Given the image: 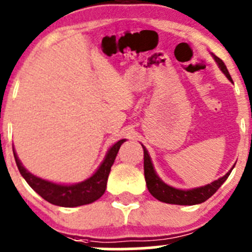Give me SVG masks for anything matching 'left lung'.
Wrapping results in <instances>:
<instances>
[{"instance_id":"8db88e82","label":"left lung","mask_w":252,"mask_h":252,"mask_svg":"<svg viewBox=\"0 0 252 252\" xmlns=\"http://www.w3.org/2000/svg\"><path fill=\"white\" fill-rule=\"evenodd\" d=\"M213 60L216 61V63L218 64V68L222 70L223 74L225 75L230 81L229 72H228L227 67L223 63V61L220 58H218L217 56H215L212 53ZM142 149H144V174H145V180H146L147 189H149L150 194L155 197V199L159 200L162 202H166V204H173V205H185V206H191V205H197L202 204L206 200L210 199L218 189H220V185L227 180V178L229 177L230 172L233 168L230 169L228 173H225L223 177L218 178L215 182L210 183V184H206L204 187L194 188V189H177V188L171 187V185L166 184L161 178L158 177L154 168V164H152L151 157H150L149 151L146 150V147L144 145H141Z\"/></svg>"}]
</instances>
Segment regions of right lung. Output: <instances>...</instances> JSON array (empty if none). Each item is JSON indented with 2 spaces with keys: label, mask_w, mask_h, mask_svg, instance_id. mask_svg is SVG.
<instances>
[{
  "label": "right lung",
  "mask_w": 252,
  "mask_h": 252,
  "mask_svg": "<svg viewBox=\"0 0 252 252\" xmlns=\"http://www.w3.org/2000/svg\"><path fill=\"white\" fill-rule=\"evenodd\" d=\"M124 141H126V139H122V140L112 145L111 149H108L102 163L98 166L95 173L89 177L88 179L75 183V184H60V183H53L36 177V175L30 173L23 166L20 159L18 158L16 150H13V154L17 167L22 177L27 180L32 189L36 191L42 199L56 206L77 207V206L91 204V202L96 201L102 196L106 187H107V179L111 172V167L116 159L119 147L122 146Z\"/></svg>",
  "instance_id": "right-lung-1"
}]
</instances>
